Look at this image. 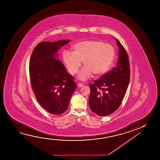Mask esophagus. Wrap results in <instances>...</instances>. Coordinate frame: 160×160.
<instances>
[{
    "label": "esophagus",
    "instance_id": "obj_1",
    "mask_svg": "<svg viewBox=\"0 0 160 160\" xmlns=\"http://www.w3.org/2000/svg\"><path fill=\"white\" fill-rule=\"evenodd\" d=\"M77 86H78V88H81V87L83 86V84L82 83H77Z\"/></svg>",
    "mask_w": 160,
    "mask_h": 160
}]
</instances>
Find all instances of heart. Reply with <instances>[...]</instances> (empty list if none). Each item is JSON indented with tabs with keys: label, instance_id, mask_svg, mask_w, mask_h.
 Returning <instances> with one entry per match:
<instances>
[{
	"label": "heart",
	"instance_id": "heart-1",
	"mask_svg": "<svg viewBox=\"0 0 160 160\" xmlns=\"http://www.w3.org/2000/svg\"><path fill=\"white\" fill-rule=\"evenodd\" d=\"M73 52L64 51L63 58L70 74L78 72L83 61L85 66L78 74L81 80L90 79L94 74L101 76L107 72L115 57V50L111 44L98 40H87L77 42Z\"/></svg>",
	"mask_w": 160,
	"mask_h": 160
}]
</instances>
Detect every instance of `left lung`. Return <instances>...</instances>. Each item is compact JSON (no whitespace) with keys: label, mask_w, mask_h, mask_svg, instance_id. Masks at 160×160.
<instances>
[{"label":"left lung","mask_w":160,"mask_h":160,"mask_svg":"<svg viewBox=\"0 0 160 160\" xmlns=\"http://www.w3.org/2000/svg\"><path fill=\"white\" fill-rule=\"evenodd\" d=\"M118 61L116 66L90 85V109L100 116L109 115L121 104L130 79V65L127 51L118 40Z\"/></svg>","instance_id":"1"}]
</instances>
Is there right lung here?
<instances>
[{
  "label": "right lung",
  "mask_w": 160,
  "mask_h": 160,
  "mask_svg": "<svg viewBox=\"0 0 160 160\" xmlns=\"http://www.w3.org/2000/svg\"><path fill=\"white\" fill-rule=\"evenodd\" d=\"M69 40L42 42L33 50L29 60L31 86L38 102L47 112L60 115L66 112L77 88L74 77L67 72L56 53Z\"/></svg>",
  "instance_id": "obj_1"
}]
</instances>
